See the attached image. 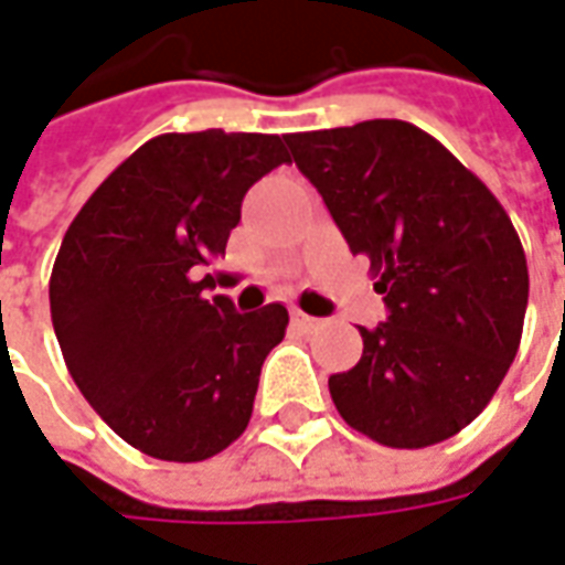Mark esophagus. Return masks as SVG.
I'll return each mask as SVG.
<instances>
[{"instance_id": "esophagus-1", "label": "esophagus", "mask_w": 565, "mask_h": 565, "mask_svg": "<svg viewBox=\"0 0 565 565\" xmlns=\"http://www.w3.org/2000/svg\"><path fill=\"white\" fill-rule=\"evenodd\" d=\"M290 318H294V327H299L302 332H311L320 327V320L311 318V315H306V311H294Z\"/></svg>"}]
</instances>
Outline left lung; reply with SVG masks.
Wrapping results in <instances>:
<instances>
[{
  "instance_id": "obj_1",
  "label": "left lung",
  "mask_w": 565,
  "mask_h": 565,
  "mask_svg": "<svg viewBox=\"0 0 565 565\" xmlns=\"http://www.w3.org/2000/svg\"><path fill=\"white\" fill-rule=\"evenodd\" d=\"M387 320L330 375L344 424L387 448H426L484 412L518 354L530 271L509 214L441 141L405 120L287 136Z\"/></svg>"
}]
</instances>
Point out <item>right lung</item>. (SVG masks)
Here are the masks:
<instances>
[{"label": "right lung", "instance_id": "add662e5", "mask_svg": "<svg viewBox=\"0 0 565 565\" xmlns=\"http://www.w3.org/2000/svg\"><path fill=\"white\" fill-rule=\"evenodd\" d=\"M287 136L166 132L96 186L51 271L56 342L84 399L148 457L209 460L245 433L287 308L205 299L242 199L290 162Z\"/></svg>", "mask_w": 565, "mask_h": 565}]
</instances>
